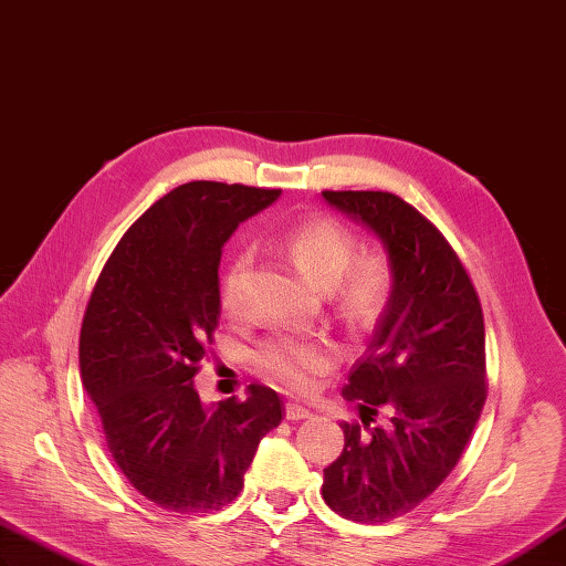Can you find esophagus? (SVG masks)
I'll return each instance as SVG.
<instances>
[{
    "instance_id": "1",
    "label": "esophagus",
    "mask_w": 566,
    "mask_h": 566,
    "mask_svg": "<svg viewBox=\"0 0 566 566\" xmlns=\"http://www.w3.org/2000/svg\"><path fill=\"white\" fill-rule=\"evenodd\" d=\"M312 411L303 405H295V401H287L285 405V419L287 421H303V419H310Z\"/></svg>"
}]
</instances>
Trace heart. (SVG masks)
I'll list each match as a JSON object with an SVG mask.
<instances>
[{"label":"heart","instance_id":"1","mask_svg":"<svg viewBox=\"0 0 566 566\" xmlns=\"http://www.w3.org/2000/svg\"><path fill=\"white\" fill-rule=\"evenodd\" d=\"M281 247L307 281L329 291L334 305L350 326H368L382 315L392 293V266L382 254H356L358 242L336 218H310L281 234ZM249 254L240 251L224 269L220 305L237 312L242 303ZM338 348L322 336L281 334L259 348L256 360L273 380L293 392H310L319 378L338 366Z\"/></svg>","mask_w":566,"mask_h":566}]
</instances>
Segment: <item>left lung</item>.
<instances>
[{"instance_id": "obj_1", "label": "left lung", "mask_w": 566, "mask_h": 566, "mask_svg": "<svg viewBox=\"0 0 566 566\" xmlns=\"http://www.w3.org/2000/svg\"><path fill=\"white\" fill-rule=\"evenodd\" d=\"M380 237L392 293L373 342L342 389L360 421H342L344 453L324 470L338 516H405L453 472L486 399L484 317L474 285L441 230L387 191H322ZM378 412L390 419L373 427Z\"/></svg>"}]
</instances>
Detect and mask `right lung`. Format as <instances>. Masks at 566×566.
<instances>
[{
  "mask_svg": "<svg viewBox=\"0 0 566 566\" xmlns=\"http://www.w3.org/2000/svg\"><path fill=\"white\" fill-rule=\"evenodd\" d=\"M281 188L191 181L137 218L98 275L80 370L128 482L177 513L232 504L259 441L283 419L271 387L203 407L193 378L220 319V254Z\"/></svg>",
  "mask_w": 566,
  "mask_h": 566,
  "instance_id": "right-lung-1",
  "label": "right lung"
}]
</instances>
